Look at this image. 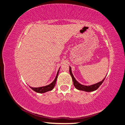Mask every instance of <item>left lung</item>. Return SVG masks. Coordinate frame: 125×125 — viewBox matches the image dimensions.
<instances>
[{
  "mask_svg": "<svg viewBox=\"0 0 125 125\" xmlns=\"http://www.w3.org/2000/svg\"><path fill=\"white\" fill-rule=\"evenodd\" d=\"M69 72H70L71 76H72V77L73 81V84L74 85V86H75V88L77 89L80 90V91L88 92H89L94 91H95V90L97 89L98 88H99V86H100V85L102 84V83H103V81H104L105 78H105H104L102 81L99 82V83H95V84L90 85V86H85V85L80 84V83H78V82L77 81V80H75V78H74L73 76V75L72 72V69H71L70 67V69H69Z\"/></svg>",
  "mask_w": 125,
  "mask_h": 125,
  "instance_id": "1",
  "label": "left lung"
}]
</instances>
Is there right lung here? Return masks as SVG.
Here are the masks:
<instances>
[{
    "label": "right lung",
    "mask_w": 125,
    "mask_h": 125,
    "mask_svg": "<svg viewBox=\"0 0 125 125\" xmlns=\"http://www.w3.org/2000/svg\"><path fill=\"white\" fill-rule=\"evenodd\" d=\"M58 73H59V70H58L57 74H56L55 80H53V81L52 82V83H50V85H46V86H42V87H39V88L31 87V88L32 90H33L34 91H35L36 92L40 93V94H43V93L47 92H48V91H51V90H52L53 89V88H54V86L55 85V83H56V79H57V78H58Z\"/></svg>",
    "instance_id": "1"
}]
</instances>
